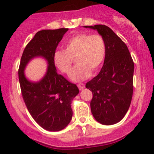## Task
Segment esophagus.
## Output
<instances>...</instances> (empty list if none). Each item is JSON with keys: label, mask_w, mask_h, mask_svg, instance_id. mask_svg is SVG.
Returning <instances> with one entry per match:
<instances>
[{"label": "esophagus", "mask_w": 154, "mask_h": 154, "mask_svg": "<svg viewBox=\"0 0 154 154\" xmlns=\"http://www.w3.org/2000/svg\"><path fill=\"white\" fill-rule=\"evenodd\" d=\"M77 86L80 90H83L85 88V85L83 83H79V84H77Z\"/></svg>", "instance_id": "esophagus-1"}]
</instances>
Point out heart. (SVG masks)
Returning a JSON list of instances; mask_svg holds the SVG:
<instances>
[{"instance_id":"1","label":"heart","mask_w":154,"mask_h":154,"mask_svg":"<svg viewBox=\"0 0 154 154\" xmlns=\"http://www.w3.org/2000/svg\"><path fill=\"white\" fill-rule=\"evenodd\" d=\"M65 48L54 52V63L62 73L68 74L76 58L77 65L70 74L74 82L85 80L91 72L98 71L106 57V42L100 34H76L66 40Z\"/></svg>"}]
</instances>
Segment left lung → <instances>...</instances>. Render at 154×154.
<instances>
[{"instance_id": "obj_1", "label": "left lung", "mask_w": 154, "mask_h": 154, "mask_svg": "<svg viewBox=\"0 0 154 154\" xmlns=\"http://www.w3.org/2000/svg\"><path fill=\"white\" fill-rule=\"evenodd\" d=\"M103 37L106 52L101 70L86 84L93 94L91 111L97 122L112 125L128 111L133 92L134 63L125 43L106 25L84 26Z\"/></svg>"}]
</instances>
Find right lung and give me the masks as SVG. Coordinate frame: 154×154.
<instances>
[{
    "instance_id": "1",
    "label": "right lung",
    "mask_w": 154,
    "mask_h": 154,
    "mask_svg": "<svg viewBox=\"0 0 154 154\" xmlns=\"http://www.w3.org/2000/svg\"><path fill=\"white\" fill-rule=\"evenodd\" d=\"M68 28L43 29L35 33L21 56L18 79L21 94L31 116L38 125L48 131H60L72 118L71 102L79 93L77 86L59 74L54 63L56 48ZM42 56L48 61L44 77L38 82L26 78L23 71L34 57Z\"/></svg>"
}]
</instances>
